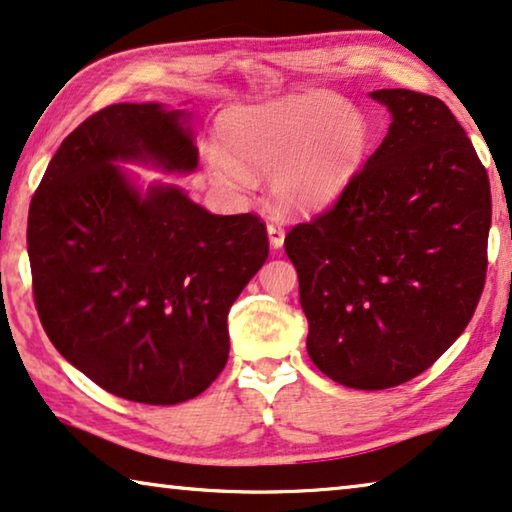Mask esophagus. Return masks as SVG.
I'll use <instances>...</instances> for the list:
<instances>
[{
  "mask_svg": "<svg viewBox=\"0 0 512 512\" xmlns=\"http://www.w3.org/2000/svg\"><path fill=\"white\" fill-rule=\"evenodd\" d=\"M266 232H269V241L273 248H282V243H285V227L276 220H271L269 225H266Z\"/></svg>",
  "mask_w": 512,
  "mask_h": 512,
  "instance_id": "34e87169",
  "label": "esophagus"
}]
</instances>
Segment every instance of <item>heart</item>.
I'll return each mask as SVG.
<instances>
[{
  "label": "heart",
  "mask_w": 512,
  "mask_h": 512,
  "mask_svg": "<svg viewBox=\"0 0 512 512\" xmlns=\"http://www.w3.org/2000/svg\"><path fill=\"white\" fill-rule=\"evenodd\" d=\"M225 147L211 149L209 174L223 186H246V165L273 174V190L289 209L331 204L361 165L368 126L345 98L305 94L234 108L220 119Z\"/></svg>",
  "instance_id": "heart-1"
}]
</instances>
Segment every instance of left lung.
Segmentation results:
<instances>
[{
    "label": "left lung",
    "instance_id": "obj_1",
    "mask_svg": "<svg viewBox=\"0 0 512 512\" xmlns=\"http://www.w3.org/2000/svg\"><path fill=\"white\" fill-rule=\"evenodd\" d=\"M384 142L338 200L285 236L308 317V354L358 391L425 372L474 317L492 195L474 144L439 98L379 89Z\"/></svg>",
    "mask_w": 512,
    "mask_h": 512
}]
</instances>
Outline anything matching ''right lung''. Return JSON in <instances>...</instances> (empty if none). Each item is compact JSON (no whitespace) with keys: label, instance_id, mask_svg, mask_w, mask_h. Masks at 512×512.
<instances>
[{"label":"right lung","instance_id":"add662e5","mask_svg":"<svg viewBox=\"0 0 512 512\" xmlns=\"http://www.w3.org/2000/svg\"><path fill=\"white\" fill-rule=\"evenodd\" d=\"M181 110L119 103L61 142L29 204L34 303L57 352L117 398L179 404L230 354L227 312L269 257L255 213L216 216L177 186H131L117 160L197 167Z\"/></svg>","mask_w":512,"mask_h":512}]
</instances>
